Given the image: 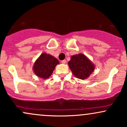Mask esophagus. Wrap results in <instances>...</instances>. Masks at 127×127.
<instances>
[{
	"instance_id": "34e87169",
	"label": "esophagus",
	"mask_w": 127,
	"mask_h": 127,
	"mask_svg": "<svg viewBox=\"0 0 127 127\" xmlns=\"http://www.w3.org/2000/svg\"><path fill=\"white\" fill-rule=\"evenodd\" d=\"M62 64H65V63H66V60H62Z\"/></svg>"
}]
</instances>
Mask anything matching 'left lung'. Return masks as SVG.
Here are the masks:
<instances>
[{"label":"left lung","mask_w":127,"mask_h":127,"mask_svg":"<svg viewBox=\"0 0 127 127\" xmlns=\"http://www.w3.org/2000/svg\"><path fill=\"white\" fill-rule=\"evenodd\" d=\"M68 65L73 75L80 79H85L89 78L95 69V65L86 55L82 54L71 56Z\"/></svg>","instance_id":"obj_1"}]
</instances>
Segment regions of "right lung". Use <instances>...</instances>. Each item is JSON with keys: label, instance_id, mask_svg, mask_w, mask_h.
<instances>
[{"label": "right lung", "instance_id": "1", "mask_svg": "<svg viewBox=\"0 0 127 127\" xmlns=\"http://www.w3.org/2000/svg\"><path fill=\"white\" fill-rule=\"evenodd\" d=\"M59 63V61L54 57L43 52L34 62L33 72L39 78L48 79L53 73L55 66Z\"/></svg>", "mask_w": 127, "mask_h": 127}]
</instances>
